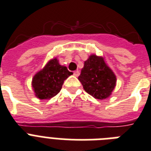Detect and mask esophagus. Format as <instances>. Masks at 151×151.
<instances>
[{
  "instance_id": "obj_1",
  "label": "esophagus",
  "mask_w": 151,
  "mask_h": 151,
  "mask_svg": "<svg viewBox=\"0 0 151 151\" xmlns=\"http://www.w3.org/2000/svg\"><path fill=\"white\" fill-rule=\"evenodd\" d=\"M73 75L75 76V77H78L80 75V71L79 70H76V71L73 72Z\"/></svg>"
}]
</instances>
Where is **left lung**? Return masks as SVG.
<instances>
[{
	"instance_id": "left-lung-1",
	"label": "left lung",
	"mask_w": 151,
	"mask_h": 151,
	"mask_svg": "<svg viewBox=\"0 0 151 151\" xmlns=\"http://www.w3.org/2000/svg\"><path fill=\"white\" fill-rule=\"evenodd\" d=\"M84 91L95 99H108L116 85V76L103 56L91 54L84 61L78 77Z\"/></svg>"
}]
</instances>
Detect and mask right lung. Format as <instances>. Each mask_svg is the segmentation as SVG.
Here are the masks:
<instances>
[{"label":"right lung","instance_id":"1","mask_svg":"<svg viewBox=\"0 0 151 151\" xmlns=\"http://www.w3.org/2000/svg\"><path fill=\"white\" fill-rule=\"evenodd\" d=\"M73 74L67 67L59 63L56 57L51 59L42 69L35 73L32 81V87L36 98L47 100L60 91L63 82Z\"/></svg>","mask_w":151,"mask_h":151}]
</instances>
